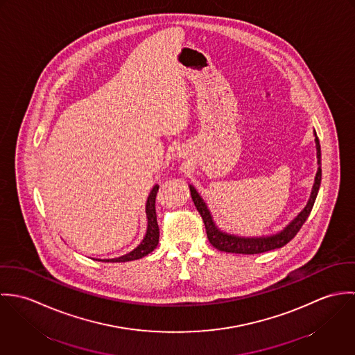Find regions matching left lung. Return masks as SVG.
Segmentation results:
<instances>
[{"mask_svg":"<svg viewBox=\"0 0 355 355\" xmlns=\"http://www.w3.org/2000/svg\"><path fill=\"white\" fill-rule=\"evenodd\" d=\"M315 146H317V158H318V164H320L321 162V159H320L321 158V148H320V141L317 137H315ZM320 183H321V166H318V171L315 173L313 191H311L310 200L304 210L280 234L273 235V236H266V238H241V236H235V235H227V234L218 231L217 227L213 224L210 213L203 202L202 198L197 193V190L193 186H190V191H191V198L196 203L197 210L200 211L203 223H205L207 239L217 250L225 252V253L259 254L283 248L300 232V230L302 228L306 218L309 217V214L313 209V205H314L318 189H320Z\"/></svg>","mask_w":355,"mask_h":355,"instance_id":"left-lung-1","label":"left lung"}]
</instances>
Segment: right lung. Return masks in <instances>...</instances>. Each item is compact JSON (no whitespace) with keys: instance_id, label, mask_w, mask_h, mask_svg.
Returning a JSON list of instances; mask_svg holds the SVG:
<instances>
[{"instance_id":"obj_1","label":"right lung","mask_w":355,"mask_h":355,"mask_svg":"<svg viewBox=\"0 0 355 355\" xmlns=\"http://www.w3.org/2000/svg\"><path fill=\"white\" fill-rule=\"evenodd\" d=\"M157 191H158V186H154L150 196L148 198L146 203V213H148V232L145 239L142 241V243L134 249L131 253L121 255L119 258H112V259H103V261H110V262H125V261H134V259H139L149 253H152L153 250L157 248L158 245V239H159V230H158V223H157V214H155V197H157ZM101 261V259H98Z\"/></svg>"}]
</instances>
